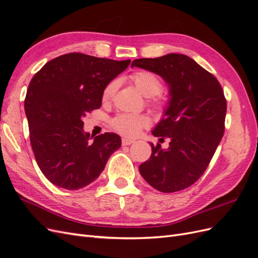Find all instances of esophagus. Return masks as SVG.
Wrapping results in <instances>:
<instances>
[{
    "mask_svg": "<svg viewBox=\"0 0 258 258\" xmlns=\"http://www.w3.org/2000/svg\"><path fill=\"white\" fill-rule=\"evenodd\" d=\"M136 141L134 139H128V138H122V140H121V144L123 145V146H127V145H131L132 143H135Z\"/></svg>",
    "mask_w": 258,
    "mask_h": 258,
    "instance_id": "esophagus-1",
    "label": "esophagus"
}]
</instances>
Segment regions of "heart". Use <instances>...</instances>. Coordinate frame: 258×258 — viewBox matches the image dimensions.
<instances>
[{"label": "heart", "mask_w": 258, "mask_h": 258, "mask_svg": "<svg viewBox=\"0 0 258 258\" xmlns=\"http://www.w3.org/2000/svg\"><path fill=\"white\" fill-rule=\"evenodd\" d=\"M131 82L137 87V89L142 93L144 97L151 98L157 95L161 90V82L154 73L148 71H139L130 76ZM116 90V82H111L106 85L102 92V101L107 102L112 99ZM150 123V120L144 115L134 114H119L112 120L113 128L119 134L135 137L141 129L145 128Z\"/></svg>", "instance_id": "obj_1"}]
</instances>
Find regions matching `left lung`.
I'll use <instances>...</instances> for the list:
<instances>
[{"label": "left lung", "mask_w": 258, "mask_h": 258, "mask_svg": "<svg viewBox=\"0 0 258 258\" xmlns=\"http://www.w3.org/2000/svg\"><path fill=\"white\" fill-rule=\"evenodd\" d=\"M134 67L159 75L170 97L152 131L155 137L169 138V147L151 143L152 155L140 165V173L161 192L183 190L205 173L223 138L227 110L223 88L212 74L181 53L136 59Z\"/></svg>", "instance_id": "obj_1"}]
</instances>
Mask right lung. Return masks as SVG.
I'll return each instance as SVG.
<instances>
[{
  "mask_svg": "<svg viewBox=\"0 0 258 258\" xmlns=\"http://www.w3.org/2000/svg\"><path fill=\"white\" fill-rule=\"evenodd\" d=\"M129 63L71 52L48 61L31 80L25 99L30 142L53 185L70 190L89 185L120 147L121 139L113 132L90 142L83 117L100 108L103 89Z\"/></svg>",
  "mask_w": 258,
  "mask_h": 258,
  "instance_id": "1",
  "label": "right lung"
}]
</instances>
